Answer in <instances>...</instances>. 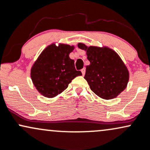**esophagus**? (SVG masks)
I'll list each match as a JSON object with an SVG mask.
<instances>
[{"instance_id":"obj_1","label":"esophagus","mask_w":150,"mask_h":150,"mask_svg":"<svg viewBox=\"0 0 150 150\" xmlns=\"http://www.w3.org/2000/svg\"><path fill=\"white\" fill-rule=\"evenodd\" d=\"M81 73H82V74H83V76L84 74H85V72H86V69H85V68L82 69H81Z\"/></svg>"}]
</instances>
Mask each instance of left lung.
I'll return each mask as SVG.
<instances>
[{
  "instance_id": "8db88e82",
  "label": "left lung",
  "mask_w": 150,
  "mask_h": 150,
  "mask_svg": "<svg viewBox=\"0 0 150 150\" xmlns=\"http://www.w3.org/2000/svg\"><path fill=\"white\" fill-rule=\"evenodd\" d=\"M78 47L86 50L90 65L86 66L84 78L91 91L105 100L116 98L126 88L129 73L119 56L107 47H86L79 43Z\"/></svg>"
}]
</instances>
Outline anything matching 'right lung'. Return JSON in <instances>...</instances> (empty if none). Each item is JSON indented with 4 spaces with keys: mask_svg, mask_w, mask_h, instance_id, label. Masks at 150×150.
<instances>
[{
    "mask_svg": "<svg viewBox=\"0 0 150 150\" xmlns=\"http://www.w3.org/2000/svg\"><path fill=\"white\" fill-rule=\"evenodd\" d=\"M74 47L51 45L43 51L31 69V76L36 89L47 98H53L68 87L75 77L82 75L69 55Z\"/></svg>",
    "mask_w": 150,
    "mask_h": 150,
    "instance_id": "add662e5",
    "label": "right lung"
}]
</instances>
